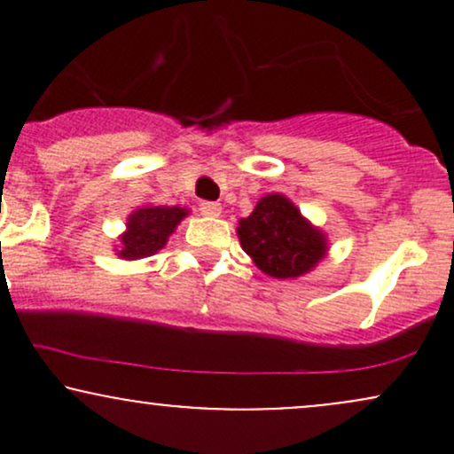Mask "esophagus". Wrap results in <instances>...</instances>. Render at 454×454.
Listing matches in <instances>:
<instances>
[{"label":"esophagus","instance_id":"obj_1","mask_svg":"<svg viewBox=\"0 0 454 454\" xmlns=\"http://www.w3.org/2000/svg\"><path fill=\"white\" fill-rule=\"evenodd\" d=\"M200 213L207 217H217L222 213L220 202H200Z\"/></svg>","mask_w":454,"mask_h":454}]
</instances>
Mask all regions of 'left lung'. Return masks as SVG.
I'll return each instance as SVG.
<instances>
[{
	"label": "left lung",
	"instance_id": "left-lung-1",
	"mask_svg": "<svg viewBox=\"0 0 454 454\" xmlns=\"http://www.w3.org/2000/svg\"><path fill=\"white\" fill-rule=\"evenodd\" d=\"M239 241L254 264L275 279H296L326 258L328 239L288 196L267 194L239 220Z\"/></svg>",
	"mask_w": 454,
	"mask_h": 454
}]
</instances>
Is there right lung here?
<instances>
[{
	"label": "right lung",
	"mask_w": 454,
	"mask_h": 454,
	"mask_svg": "<svg viewBox=\"0 0 454 454\" xmlns=\"http://www.w3.org/2000/svg\"><path fill=\"white\" fill-rule=\"evenodd\" d=\"M187 215H190V209H185V207H138L128 215L126 231L117 237L119 243L114 252L123 260L153 256L168 243L170 234L176 231V226Z\"/></svg>",
	"instance_id": "add662e5"
}]
</instances>
